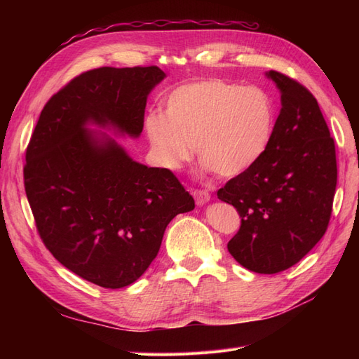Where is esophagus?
Returning <instances> with one entry per match:
<instances>
[{"label":"esophagus","mask_w":359,"mask_h":359,"mask_svg":"<svg viewBox=\"0 0 359 359\" xmlns=\"http://www.w3.org/2000/svg\"><path fill=\"white\" fill-rule=\"evenodd\" d=\"M193 196H194V201H196L198 205H203L210 201L211 194L208 193V190H203V189H199V190H193Z\"/></svg>","instance_id":"obj_1"}]
</instances>
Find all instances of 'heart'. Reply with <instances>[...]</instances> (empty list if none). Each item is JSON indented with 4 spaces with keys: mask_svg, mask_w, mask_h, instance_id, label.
<instances>
[{
    "mask_svg": "<svg viewBox=\"0 0 359 359\" xmlns=\"http://www.w3.org/2000/svg\"><path fill=\"white\" fill-rule=\"evenodd\" d=\"M149 112L144 127L151 151L163 168L180 169L193 156L220 177H236L265 156L274 136V99L260 86L226 79L178 85Z\"/></svg>",
    "mask_w": 359,
    "mask_h": 359,
    "instance_id": "1",
    "label": "heart"
}]
</instances>
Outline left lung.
<instances>
[{"label":"left lung","instance_id":"1","mask_svg":"<svg viewBox=\"0 0 359 359\" xmlns=\"http://www.w3.org/2000/svg\"><path fill=\"white\" fill-rule=\"evenodd\" d=\"M268 78L281 93L271 145L252 169L217 191L241 219L227 250L259 274L281 273L320 241L337 187L335 144L318 100L283 73L269 70Z\"/></svg>","mask_w":359,"mask_h":359}]
</instances>
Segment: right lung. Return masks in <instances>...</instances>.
Wrapping results in <instances>:
<instances>
[{
  "mask_svg": "<svg viewBox=\"0 0 359 359\" xmlns=\"http://www.w3.org/2000/svg\"><path fill=\"white\" fill-rule=\"evenodd\" d=\"M157 66L83 72L43 107L25 153L24 186L37 232L61 265L106 289L132 285L156 259L166 226L194 208L173 172L133 161L85 124L139 136Z\"/></svg>",
  "mask_w": 359,
  "mask_h": 359,
  "instance_id": "obj_1",
  "label": "right lung"
}]
</instances>
